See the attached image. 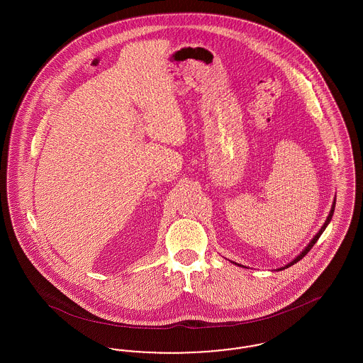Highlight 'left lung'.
<instances>
[{
  "label": "left lung",
  "instance_id": "1",
  "mask_svg": "<svg viewBox=\"0 0 363 363\" xmlns=\"http://www.w3.org/2000/svg\"><path fill=\"white\" fill-rule=\"evenodd\" d=\"M335 204H336V200L333 199V203H332V207H330V211H329L328 218H327L325 223H324V225H323V227H321V228L318 230V233H317V234H315V235L313 237V240H311V241L309 242V243H308V246H306V247H305V249H303V250H302V252H301V253H299V255H298V256H296V257H295V259H294L293 261H290L289 264H286V265H284V267H281V268H277V271H281V269H286V268L291 267V265H294V264H296V262H298L299 259H303V257H305V256H306V255L309 253V250H311V247L314 246V243H315V242H317V240H318V238L321 237V234H323V233L325 231L327 225H329V222H330V219H332V216H333V211H335ZM230 261H231V259H230ZM231 262H233V264H235V265H238V267H242V268H247V267H245V265H242V264H238V262H234V261H231Z\"/></svg>",
  "mask_w": 363,
  "mask_h": 363
}]
</instances>
